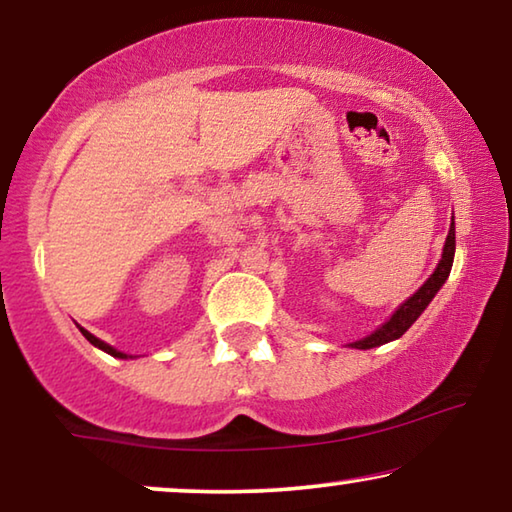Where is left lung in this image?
Masks as SVG:
<instances>
[{
  "mask_svg": "<svg viewBox=\"0 0 512 512\" xmlns=\"http://www.w3.org/2000/svg\"><path fill=\"white\" fill-rule=\"evenodd\" d=\"M454 249H457V242H454V216H452L450 233H447V240H445V247H443V258L438 261V268L433 270V275L426 279V282L419 286V289L412 293V296L405 300V303L398 307V310L391 314V317L384 321L380 328H375V331L366 335V338L349 342V347L373 349V347L387 345V342L401 338V335L408 331V328L419 319V314H422L426 307H429L433 296H436V293L440 291V286L445 284V279L450 277L452 261H454Z\"/></svg>",
  "mask_w": 512,
  "mask_h": 512,
  "instance_id": "8db88e82",
  "label": "left lung"
}]
</instances>
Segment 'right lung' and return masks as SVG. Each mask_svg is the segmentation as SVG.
Listing matches in <instances>:
<instances>
[{
    "label": "right lung",
    "mask_w": 512,
    "mask_h": 512,
    "mask_svg": "<svg viewBox=\"0 0 512 512\" xmlns=\"http://www.w3.org/2000/svg\"><path fill=\"white\" fill-rule=\"evenodd\" d=\"M79 331L83 333V338H86V340L90 342V345H95L97 349H102V352H107V354H111V356H116V359H128V354L118 352V349H114L111 345H107V342H104V340L95 338V335H93V333H88L86 328H81V326H79Z\"/></svg>",
    "instance_id": "add662e5"
}]
</instances>
